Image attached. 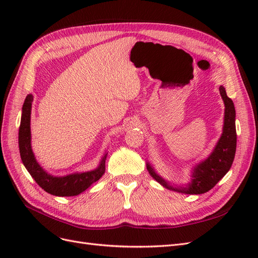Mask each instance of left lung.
Wrapping results in <instances>:
<instances>
[{
  "label": "left lung",
  "mask_w": 258,
  "mask_h": 258,
  "mask_svg": "<svg viewBox=\"0 0 258 258\" xmlns=\"http://www.w3.org/2000/svg\"><path fill=\"white\" fill-rule=\"evenodd\" d=\"M220 93L225 104V116L223 134L215 145L213 152L209 157L199 162L194 167L191 174V182L186 186H171L166 179L155 172L154 168L147 163L146 168L150 174L170 190L182 194L200 195L212 189L221 181L224 175L228 172L233 158H235L237 147V132H236V110L232 100L227 97L225 88L220 87Z\"/></svg>",
  "instance_id": "1"
}]
</instances>
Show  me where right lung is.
I'll return each mask as SVG.
<instances>
[{
  "label": "right lung",
  "mask_w": 258,
  "mask_h": 258,
  "mask_svg": "<svg viewBox=\"0 0 258 258\" xmlns=\"http://www.w3.org/2000/svg\"><path fill=\"white\" fill-rule=\"evenodd\" d=\"M33 96L28 95L25 103L22 105L21 121L19 127V152L23 166L26 167L28 172L34 178V181L42 188L53 196L70 197L77 196L88 187L97 182L105 172V159L107 153L104 154L97 169L87 171V172L72 173L64 176H53L38 165L35 156L31 147V108H32Z\"/></svg>",
  "instance_id": "add662e5"
}]
</instances>
